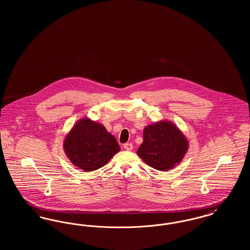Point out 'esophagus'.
<instances>
[{"label": "esophagus", "mask_w": 250, "mask_h": 250, "mask_svg": "<svg viewBox=\"0 0 250 250\" xmlns=\"http://www.w3.org/2000/svg\"><path fill=\"white\" fill-rule=\"evenodd\" d=\"M124 148L126 151H131L133 149V145H132V143H125V144H124Z\"/></svg>", "instance_id": "obj_1"}]
</instances>
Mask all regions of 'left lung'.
Masks as SVG:
<instances>
[{"label":"left lung","instance_id":"left-lung-1","mask_svg":"<svg viewBox=\"0 0 250 250\" xmlns=\"http://www.w3.org/2000/svg\"><path fill=\"white\" fill-rule=\"evenodd\" d=\"M188 141L177 125L161 120L143 129L138 155L151 167L167 171L178 166L188 150Z\"/></svg>","mask_w":250,"mask_h":250}]
</instances>
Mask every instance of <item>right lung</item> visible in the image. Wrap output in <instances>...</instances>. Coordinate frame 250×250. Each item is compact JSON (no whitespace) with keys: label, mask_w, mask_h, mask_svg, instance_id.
<instances>
[{"label":"right lung","mask_w":250,"mask_h":250,"mask_svg":"<svg viewBox=\"0 0 250 250\" xmlns=\"http://www.w3.org/2000/svg\"><path fill=\"white\" fill-rule=\"evenodd\" d=\"M62 146L72 164L84 171L105 166L121 149L114 136L102 124L88 117L73 125L65 135Z\"/></svg>","instance_id":"right-lung-1"}]
</instances>
